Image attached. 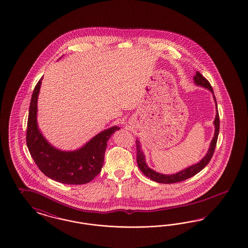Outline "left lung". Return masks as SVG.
I'll return each mask as SVG.
<instances>
[{
    "instance_id": "obj_1",
    "label": "left lung",
    "mask_w": 248,
    "mask_h": 248,
    "mask_svg": "<svg viewBox=\"0 0 248 248\" xmlns=\"http://www.w3.org/2000/svg\"><path fill=\"white\" fill-rule=\"evenodd\" d=\"M194 81L198 86L209 89L212 92V94H213V98H214V100H215L216 109H217L216 117H215V120H214V125H215L214 138H213L211 143H210V147L208 149V153L206 154V156L201 159L198 163L195 164V165H192V166H190L188 168L185 169V170L179 171V172L175 173V174H170V175L161 174V173H159V172H156L152 169L149 168L148 164H147V162H146L144 152L141 149L140 142H139V140H137V142H136L137 143V161H138L139 168L140 169V170L147 177H149L150 180L155 181L157 183H160V184H173V183H178V182H182L184 180L190 178V177L196 175L200 170H202L203 169L205 168L208 165V162L210 161V159H211L213 154H214L216 144H217V140H218V131H219V116H218L217 101H216V98L214 96V92H213V89H212L210 83L198 71L196 72V76L194 77Z\"/></svg>"
}]
</instances>
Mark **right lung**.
Wrapping results in <instances>:
<instances>
[{"label": "right lung", "instance_id": "obj_1", "mask_svg": "<svg viewBox=\"0 0 248 248\" xmlns=\"http://www.w3.org/2000/svg\"><path fill=\"white\" fill-rule=\"evenodd\" d=\"M41 80L37 83L30 101L27 128V146L40 170L49 178L66 185L88 184L101 170L105 149L118 126L100 132L81 149L62 151L52 147L38 128L37 109Z\"/></svg>", "mask_w": 248, "mask_h": 248}]
</instances>
